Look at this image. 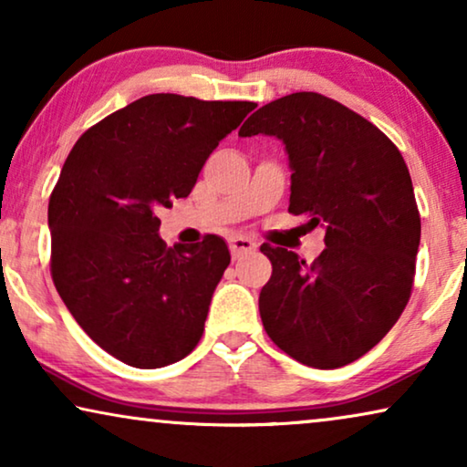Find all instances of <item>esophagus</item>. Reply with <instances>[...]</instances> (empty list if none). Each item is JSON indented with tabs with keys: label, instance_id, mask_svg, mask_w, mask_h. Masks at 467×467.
Instances as JSON below:
<instances>
[{
	"label": "esophagus",
	"instance_id": "obj_1",
	"mask_svg": "<svg viewBox=\"0 0 467 467\" xmlns=\"http://www.w3.org/2000/svg\"><path fill=\"white\" fill-rule=\"evenodd\" d=\"M229 251H232L234 259H238L242 254L257 251V244L251 238H244V235H234V238H229Z\"/></svg>",
	"mask_w": 467,
	"mask_h": 467
}]
</instances>
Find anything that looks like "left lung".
Returning a JSON list of instances; mask_svg holds the SVG:
<instances>
[{"instance_id": "8db88e82", "label": "left lung", "mask_w": 467, "mask_h": 467, "mask_svg": "<svg viewBox=\"0 0 467 467\" xmlns=\"http://www.w3.org/2000/svg\"><path fill=\"white\" fill-rule=\"evenodd\" d=\"M276 136L289 155V213L325 227L312 264L261 246L267 336L304 366L342 368L374 348L412 293L420 216L404 157L379 127L321 93H291L246 119L238 136Z\"/></svg>"}]
</instances>
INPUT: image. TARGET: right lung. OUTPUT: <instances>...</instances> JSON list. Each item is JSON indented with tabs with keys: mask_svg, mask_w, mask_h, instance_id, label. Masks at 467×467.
Returning a JSON list of instances; mask_svg holds the SVG:
<instances>
[{
	"mask_svg": "<svg viewBox=\"0 0 467 467\" xmlns=\"http://www.w3.org/2000/svg\"><path fill=\"white\" fill-rule=\"evenodd\" d=\"M254 108L146 95L88 127L63 163L48 202L50 276L85 334L127 366H170L200 342L229 248L219 235L168 248L157 213L191 193Z\"/></svg>",
	"mask_w": 467,
	"mask_h": 467,
	"instance_id": "obj_1",
	"label": "right lung"
}]
</instances>
